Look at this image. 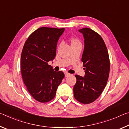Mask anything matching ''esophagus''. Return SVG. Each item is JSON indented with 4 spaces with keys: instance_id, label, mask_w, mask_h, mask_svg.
Masks as SVG:
<instances>
[{
    "instance_id": "34e87169",
    "label": "esophagus",
    "mask_w": 129,
    "mask_h": 129,
    "mask_svg": "<svg viewBox=\"0 0 129 129\" xmlns=\"http://www.w3.org/2000/svg\"><path fill=\"white\" fill-rule=\"evenodd\" d=\"M71 75V74H69V73H68V72H65V77H68L69 76H70Z\"/></svg>"
}]
</instances>
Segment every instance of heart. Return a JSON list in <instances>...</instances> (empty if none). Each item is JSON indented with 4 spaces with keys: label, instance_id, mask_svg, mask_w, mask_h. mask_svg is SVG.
Segmentation results:
<instances>
[{
    "label": "heart",
    "instance_id": "heart-1",
    "mask_svg": "<svg viewBox=\"0 0 129 129\" xmlns=\"http://www.w3.org/2000/svg\"><path fill=\"white\" fill-rule=\"evenodd\" d=\"M80 43L79 41H78L77 39H73L72 40V44H74V43Z\"/></svg>",
    "mask_w": 129,
    "mask_h": 129
}]
</instances>
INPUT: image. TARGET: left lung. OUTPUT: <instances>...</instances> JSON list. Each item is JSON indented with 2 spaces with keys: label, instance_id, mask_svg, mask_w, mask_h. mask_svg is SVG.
Wrapping results in <instances>:
<instances>
[{
  "label": "left lung",
  "instance_id": "obj_1",
  "mask_svg": "<svg viewBox=\"0 0 129 129\" xmlns=\"http://www.w3.org/2000/svg\"><path fill=\"white\" fill-rule=\"evenodd\" d=\"M78 31L84 38L83 62L84 77L76 75L73 87L74 97L82 104L91 103L101 94L108 81L110 71V61L106 46L101 36L88 28Z\"/></svg>",
  "mask_w": 129,
  "mask_h": 129
}]
</instances>
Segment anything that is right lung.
<instances>
[{
  "label": "right lung",
  "instance_id": "right-lung-1",
  "mask_svg": "<svg viewBox=\"0 0 129 129\" xmlns=\"http://www.w3.org/2000/svg\"><path fill=\"white\" fill-rule=\"evenodd\" d=\"M65 28L41 27L32 33L24 45L21 55L23 82L36 101L47 102L55 97L64 77L61 71H54L48 62L56 56V47Z\"/></svg>",
  "mask_w": 129,
  "mask_h": 129
}]
</instances>
